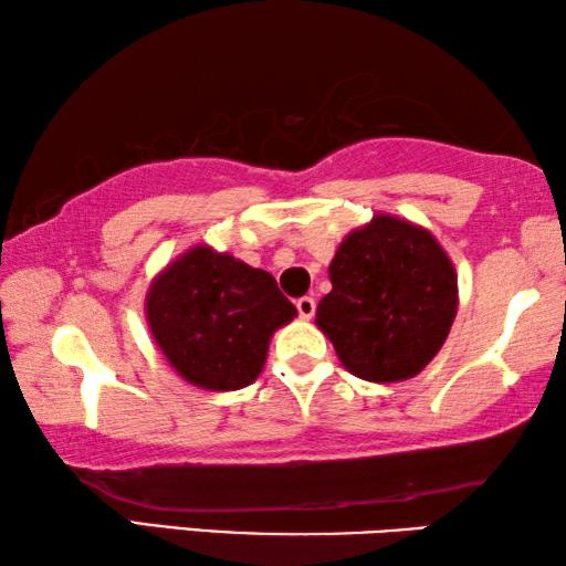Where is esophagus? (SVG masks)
Here are the masks:
<instances>
[{
    "label": "esophagus",
    "mask_w": 566,
    "mask_h": 566,
    "mask_svg": "<svg viewBox=\"0 0 566 566\" xmlns=\"http://www.w3.org/2000/svg\"><path fill=\"white\" fill-rule=\"evenodd\" d=\"M314 310H317V302H314L312 296H302V300H296V312H300L302 319H312Z\"/></svg>",
    "instance_id": "1"
}]
</instances>
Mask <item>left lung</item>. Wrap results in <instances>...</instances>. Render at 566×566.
Here are the masks:
<instances>
[{"label":"left lung","mask_w":566,"mask_h":566,"mask_svg":"<svg viewBox=\"0 0 566 566\" xmlns=\"http://www.w3.org/2000/svg\"><path fill=\"white\" fill-rule=\"evenodd\" d=\"M332 292L317 306L327 334L354 377H417L442 349L457 317V272L432 232L377 214L354 229L329 264Z\"/></svg>","instance_id":"8db88e82"}]
</instances>
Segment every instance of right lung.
<instances>
[{
    "mask_svg": "<svg viewBox=\"0 0 566 566\" xmlns=\"http://www.w3.org/2000/svg\"><path fill=\"white\" fill-rule=\"evenodd\" d=\"M157 347L189 385L232 391L260 377L272 334L296 317L274 276L212 247H191L147 292Z\"/></svg>",
    "mask_w": 566,
    "mask_h": 566,
    "instance_id": "right-lung-1",
    "label": "right lung"
}]
</instances>
